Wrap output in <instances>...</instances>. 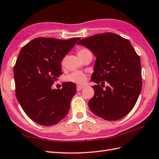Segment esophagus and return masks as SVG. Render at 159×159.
<instances>
[{
  "instance_id": "34e87169",
  "label": "esophagus",
  "mask_w": 159,
  "mask_h": 159,
  "mask_svg": "<svg viewBox=\"0 0 159 159\" xmlns=\"http://www.w3.org/2000/svg\"><path fill=\"white\" fill-rule=\"evenodd\" d=\"M83 88H84L83 86H79V85H78L76 87V90H77V91H80V90H82Z\"/></svg>"
}]
</instances>
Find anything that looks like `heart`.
<instances>
[{
    "label": "heart",
    "mask_w": 159,
    "mask_h": 159,
    "mask_svg": "<svg viewBox=\"0 0 159 159\" xmlns=\"http://www.w3.org/2000/svg\"><path fill=\"white\" fill-rule=\"evenodd\" d=\"M89 51L87 48H80L78 50V54L81 58L83 56L84 54H85L87 52ZM66 58H63L62 60L61 61V64L62 65H65ZM88 79V75L85 72L83 71H80V70H76L72 72L69 75H68L66 76V80L69 81V82L77 84H83L86 83V81Z\"/></svg>",
    "instance_id": "obj_1"
}]
</instances>
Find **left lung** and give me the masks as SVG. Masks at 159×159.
Wrapping results in <instances>:
<instances>
[{
    "mask_svg": "<svg viewBox=\"0 0 159 159\" xmlns=\"http://www.w3.org/2000/svg\"><path fill=\"white\" fill-rule=\"evenodd\" d=\"M87 47L97 59L91 80L94 97L89 107L107 120L122 119L133 109L142 89L139 56L126 39L115 33L97 34L77 43ZM107 82L109 87H102Z\"/></svg>",
    "mask_w": 159,
    "mask_h": 159,
    "instance_id": "obj_1",
    "label": "left lung"
}]
</instances>
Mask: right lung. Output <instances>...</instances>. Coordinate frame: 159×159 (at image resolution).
<instances>
[{
	"instance_id": "right-lung-1",
	"label": "right lung",
	"mask_w": 159,
	"mask_h": 159,
	"mask_svg": "<svg viewBox=\"0 0 159 159\" xmlns=\"http://www.w3.org/2000/svg\"><path fill=\"white\" fill-rule=\"evenodd\" d=\"M79 39L39 37L20 50L13 70L16 97L26 115L40 125L58 123L70 109L75 84L63 83L61 90L51 87L62 74V58Z\"/></svg>"
}]
</instances>
